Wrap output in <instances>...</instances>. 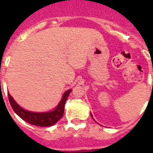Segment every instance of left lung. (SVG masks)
<instances>
[{"label": "left lung", "mask_w": 153, "mask_h": 153, "mask_svg": "<svg viewBox=\"0 0 153 153\" xmlns=\"http://www.w3.org/2000/svg\"><path fill=\"white\" fill-rule=\"evenodd\" d=\"M91 116H92V115H91Z\"/></svg>", "instance_id": "1"}]
</instances>
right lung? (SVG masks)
Here are the masks:
<instances>
[{
  "label": "right lung",
  "instance_id": "add662e5",
  "mask_svg": "<svg viewBox=\"0 0 153 153\" xmlns=\"http://www.w3.org/2000/svg\"><path fill=\"white\" fill-rule=\"evenodd\" d=\"M70 92H71V90H67L63 94V98L57 107L54 110L48 112V113H33V112L27 111L25 109H22L14 101L13 97L10 95V93H7V94L9 102H10L12 109L22 120L31 125L37 126H51L54 125L58 120H60V118L63 117L65 103Z\"/></svg>",
  "mask_w": 153,
  "mask_h": 153
}]
</instances>
